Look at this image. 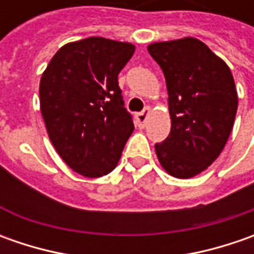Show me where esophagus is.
Wrapping results in <instances>:
<instances>
[{
  "label": "esophagus",
  "instance_id": "esophagus-1",
  "mask_svg": "<svg viewBox=\"0 0 254 254\" xmlns=\"http://www.w3.org/2000/svg\"><path fill=\"white\" fill-rule=\"evenodd\" d=\"M150 107H145L141 113H138V114H135V122H137V126L138 127H144L145 126V122H147V119H148V116H150Z\"/></svg>",
  "mask_w": 254,
  "mask_h": 254
}]
</instances>
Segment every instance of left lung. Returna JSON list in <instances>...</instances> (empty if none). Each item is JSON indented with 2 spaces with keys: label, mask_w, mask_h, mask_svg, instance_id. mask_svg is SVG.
<instances>
[{
  "label": "left lung",
  "mask_w": 254,
  "mask_h": 254,
  "mask_svg": "<svg viewBox=\"0 0 254 254\" xmlns=\"http://www.w3.org/2000/svg\"><path fill=\"white\" fill-rule=\"evenodd\" d=\"M160 64L168 90L170 135L155 144L161 167L188 180L200 174L225 148L238 110L229 66L196 38L147 46Z\"/></svg>",
  "instance_id": "obj_1"
}]
</instances>
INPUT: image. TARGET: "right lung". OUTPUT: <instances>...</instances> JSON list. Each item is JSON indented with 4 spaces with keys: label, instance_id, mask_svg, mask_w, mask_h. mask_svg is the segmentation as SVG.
<instances>
[{
    "label": "right lung",
    "instance_id": "obj_1",
    "mask_svg": "<svg viewBox=\"0 0 254 254\" xmlns=\"http://www.w3.org/2000/svg\"><path fill=\"white\" fill-rule=\"evenodd\" d=\"M135 46L100 36L64 45L41 77L39 102L49 140L74 172H112L134 131L117 76Z\"/></svg>",
    "mask_w": 254,
    "mask_h": 254
}]
</instances>
